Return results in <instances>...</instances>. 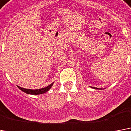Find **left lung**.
<instances>
[{"label":"left lung","mask_w":131,"mask_h":131,"mask_svg":"<svg viewBox=\"0 0 131 131\" xmlns=\"http://www.w3.org/2000/svg\"><path fill=\"white\" fill-rule=\"evenodd\" d=\"M94 88V89H98V88Z\"/></svg>","instance_id":"left-lung-1"}]
</instances>
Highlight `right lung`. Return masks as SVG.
I'll return each mask as SVG.
<instances>
[{
    "label": "right lung",
    "instance_id": "right-lung-1",
    "mask_svg": "<svg viewBox=\"0 0 131 131\" xmlns=\"http://www.w3.org/2000/svg\"><path fill=\"white\" fill-rule=\"evenodd\" d=\"M53 83H51L50 85L47 86L46 88H41V89H39V90H28V89H25V88H21L19 86H18V88H19L21 91H23V92H25L26 93H28V94H32V95H38V94H41V93H46L51 88V87L52 86Z\"/></svg>",
    "mask_w": 131,
    "mask_h": 131
}]
</instances>
